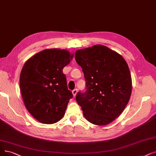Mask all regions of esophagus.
I'll use <instances>...</instances> for the list:
<instances>
[{"mask_svg": "<svg viewBox=\"0 0 156 156\" xmlns=\"http://www.w3.org/2000/svg\"><path fill=\"white\" fill-rule=\"evenodd\" d=\"M77 92H78V89H74V90L72 91V93H73V94L74 97H75V96H76V95Z\"/></svg>", "mask_w": 156, "mask_h": 156, "instance_id": "34e87169", "label": "esophagus"}]
</instances>
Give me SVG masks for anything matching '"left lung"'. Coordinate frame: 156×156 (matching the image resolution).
Segmentation results:
<instances>
[{"label":"left lung","mask_w":156,"mask_h":156,"mask_svg":"<svg viewBox=\"0 0 156 156\" xmlns=\"http://www.w3.org/2000/svg\"><path fill=\"white\" fill-rule=\"evenodd\" d=\"M75 60L86 82L85 91L76 96L85 117L95 125L111 123L131 97L132 80L127 62L116 51L100 44L77 50Z\"/></svg>","instance_id":"1"}]
</instances>
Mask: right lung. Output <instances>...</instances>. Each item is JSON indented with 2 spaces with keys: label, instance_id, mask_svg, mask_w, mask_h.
<instances>
[{
  "label": "right lung",
  "instance_id": "add662e5",
  "mask_svg": "<svg viewBox=\"0 0 156 156\" xmlns=\"http://www.w3.org/2000/svg\"><path fill=\"white\" fill-rule=\"evenodd\" d=\"M73 55L66 50L46 49L27 61L20 86L27 109L40 122L56 123L64 115L72 92L62 69Z\"/></svg>",
  "mask_w": 156,
  "mask_h": 156
}]
</instances>
